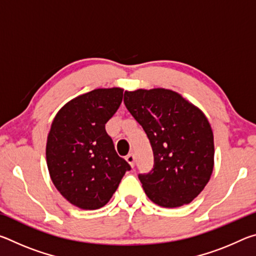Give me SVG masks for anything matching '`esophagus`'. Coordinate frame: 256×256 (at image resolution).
<instances>
[{"mask_svg":"<svg viewBox=\"0 0 256 256\" xmlns=\"http://www.w3.org/2000/svg\"><path fill=\"white\" fill-rule=\"evenodd\" d=\"M125 159H126V162L130 164V166L134 167V162H136V158H134L133 154H128L126 157H125Z\"/></svg>","mask_w":256,"mask_h":256,"instance_id":"obj_1","label":"esophagus"}]
</instances>
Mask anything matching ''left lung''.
Listing matches in <instances>:
<instances>
[{"instance_id": "obj_1", "label": "left lung", "mask_w": 256, "mask_h": 256, "mask_svg": "<svg viewBox=\"0 0 256 256\" xmlns=\"http://www.w3.org/2000/svg\"><path fill=\"white\" fill-rule=\"evenodd\" d=\"M124 104L154 150V170L138 175L146 196L164 208L188 204L214 170V133L206 115L182 94L164 88L125 92Z\"/></svg>"}]
</instances>
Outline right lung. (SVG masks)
Here are the masks:
<instances>
[{"instance_id":"add662e5","label":"right lung","mask_w":256,"mask_h":256,"mask_svg":"<svg viewBox=\"0 0 256 256\" xmlns=\"http://www.w3.org/2000/svg\"><path fill=\"white\" fill-rule=\"evenodd\" d=\"M122 99V88L94 89L66 102L52 123L46 144L50 176L58 192L80 209L105 206L131 170L105 128Z\"/></svg>"}]
</instances>
